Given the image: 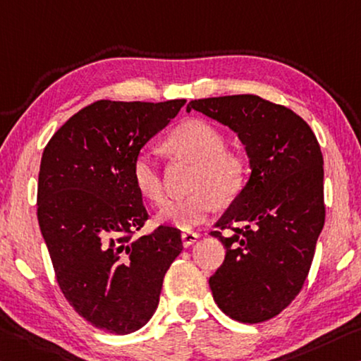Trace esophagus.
<instances>
[{
	"label": "esophagus",
	"instance_id": "obj_1",
	"mask_svg": "<svg viewBox=\"0 0 361 361\" xmlns=\"http://www.w3.org/2000/svg\"><path fill=\"white\" fill-rule=\"evenodd\" d=\"M199 239V234L194 233V231H183L181 233V241L185 247H190L194 243H196Z\"/></svg>",
	"mask_w": 361,
	"mask_h": 361
}]
</instances>
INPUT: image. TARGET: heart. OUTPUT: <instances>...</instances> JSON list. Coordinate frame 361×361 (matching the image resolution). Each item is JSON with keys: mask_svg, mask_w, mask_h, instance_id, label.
<instances>
[{"mask_svg": "<svg viewBox=\"0 0 361 361\" xmlns=\"http://www.w3.org/2000/svg\"><path fill=\"white\" fill-rule=\"evenodd\" d=\"M225 135L201 118H191L178 125L165 141V147L175 156L196 164L191 178L190 196L170 201L156 214V221L190 231L209 219L216 204L236 199L247 185L249 159L241 149L226 147ZM131 176L136 190L146 201L162 204L164 181L159 165L151 152L141 151L131 164Z\"/></svg>", "mask_w": 361, "mask_h": 361, "instance_id": "b5f03b06", "label": "heart"}]
</instances>
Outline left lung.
I'll return each instance as SVG.
<instances>
[{
	"mask_svg": "<svg viewBox=\"0 0 361 361\" xmlns=\"http://www.w3.org/2000/svg\"><path fill=\"white\" fill-rule=\"evenodd\" d=\"M191 109L230 127L252 170L210 231L226 249L209 279L214 300L236 322H267L295 299L310 271L324 225L322 149L304 118L260 96L194 99Z\"/></svg>",
	"mask_w": 361,
	"mask_h": 361,
	"instance_id": "8db88e82",
	"label": "left lung"
}]
</instances>
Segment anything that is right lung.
Listing matches in <instances>:
<instances>
[{
	"label": "right lung",
	"instance_id": "add662e5",
	"mask_svg": "<svg viewBox=\"0 0 361 361\" xmlns=\"http://www.w3.org/2000/svg\"><path fill=\"white\" fill-rule=\"evenodd\" d=\"M185 102L96 101L43 151L37 215L57 284L80 317L107 333L130 334L149 322L183 250L178 228L135 236L149 215L131 164Z\"/></svg>",
	"mask_w": 361,
	"mask_h": 361
}]
</instances>
